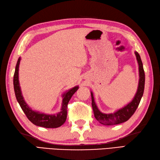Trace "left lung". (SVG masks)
Segmentation results:
<instances>
[{"label": "left lung", "mask_w": 160, "mask_h": 160, "mask_svg": "<svg viewBox=\"0 0 160 160\" xmlns=\"http://www.w3.org/2000/svg\"><path fill=\"white\" fill-rule=\"evenodd\" d=\"M135 56L137 58V60L139 65V75H140V79H139L138 88L136 94L133 99L125 107L115 111L113 113H103L98 109L97 105L94 101V97L92 92H91V105H92L94 116L96 120L104 125H115L127 122L130 118L136 111L139 104L140 102L142 97L143 96L144 90V83H145V74L143 68V64L141 60L140 56L139 53L135 52Z\"/></svg>", "instance_id": "obj_1"}]
</instances>
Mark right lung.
Returning <instances> with one entry per match:
<instances>
[{
  "label": "right lung",
  "instance_id": "right-lung-1",
  "mask_svg": "<svg viewBox=\"0 0 160 160\" xmlns=\"http://www.w3.org/2000/svg\"><path fill=\"white\" fill-rule=\"evenodd\" d=\"M20 58L18 60L16 63L14 76H13V88L16 95V100L19 103L20 107L24 113L26 115L27 118L31 121L33 124L38 127H42L45 128H58L62 126L66 121L67 115V104L69 103L70 99L73 95L76 92L78 89V87H74L70 90H68L67 92L62 95V107L59 113L56 115H49L41 113L40 112L33 111L30 108L28 104L25 102V100L22 97V95L20 90L19 80H18V69L20 64Z\"/></svg>",
  "mask_w": 160,
  "mask_h": 160
}]
</instances>
